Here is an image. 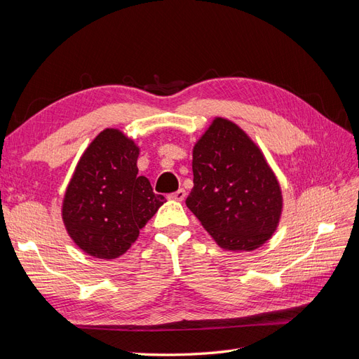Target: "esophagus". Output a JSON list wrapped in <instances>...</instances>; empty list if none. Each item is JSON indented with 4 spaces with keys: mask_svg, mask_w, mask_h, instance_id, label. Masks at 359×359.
Here are the masks:
<instances>
[{
    "mask_svg": "<svg viewBox=\"0 0 359 359\" xmlns=\"http://www.w3.org/2000/svg\"><path fill=\"white\" fill-rule=\"evenodd\" d=\"M169 198H170L172 201H178V202H181V201L186 199V190H184V189H180V190H177L175 193H172Z\"/></svg>",
    "mask_w": 359,
    "mask_h": 359,
    "instance_id": "esophagus-1",
    "label": "esophagus"
}]
</instances>
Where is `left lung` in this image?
Instances as JSON below:
<instances>
[{"label":"left lung","instance_id":"obj_1","mask_svg":"<svg viewBox=\"0 0 359 359\" xmlns=\"http://www.w3.org/2000/svg\"><path fill=\"white\" fill-rule=\"evenodd\" d=\"M186 203L222 248L252 252L278 227L283 196L260 148L241 127L217 116L193 147Z\"/></svg>","mask_w":359,"mask_h":359}]
</instances>
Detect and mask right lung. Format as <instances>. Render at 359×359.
Wrapping results in <instances>:
<instances>
[{"mask_svg": "<svg viewBox=\"0 0 359 359\" xmlns=\"http://www.w3.org/2000/svg\"><path fill=\"white\" fill-rule=\"evenodd\" d=\"M139 147L118 128H106L83 151L62 199L67 233L86 255L116 259L137 240L165 196L137 175Z\"/></svg>", "mask_w": 359, "mask_h": 359, "instance_id": "1", "label": "right lung"}]
</instances>
